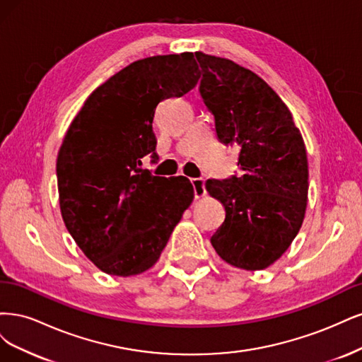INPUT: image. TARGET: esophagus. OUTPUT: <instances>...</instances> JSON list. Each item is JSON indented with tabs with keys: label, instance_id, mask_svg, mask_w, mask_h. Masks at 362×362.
<instances>
[{
	"label": "esophagus",
	"instance_id": "esophagus-1",
	"mask_svg": "<svg viewBox=\"0 0 362 362\" xmlns=\"http://www.w3.org/2000/svg\"><path fill=\"white\" fill-rule=\"evenodd\" d=\"M191 183H192L195 198H202V197L206 194L204 179H203V177H195V179H191Z\"/></svg>",
	"mask_w": 362,
	"mask_h": 362
}]
</instances>
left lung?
Masks as SVG:
<instances>
[{
    "label": "left lung",
    "mask_w": 362,
    "mask_h": 362,
    "mask_svg": "<svg viewBox=\"0 0 362 362\" xmlns=\"http://www.w3.org/2000/svg\"><path fill=\"white\" fill-rule=\"evenodd\" d=\"M195 58L203 74L198 91L214 114L218 139L239 147V176L206 182L226 207L211 242L227 263L264 269L281 257L304 221V139L286 103L260 76L227 58L202 51Z\"/></svg>",
    "instance_id": "8db88e82"
}]
</instances>
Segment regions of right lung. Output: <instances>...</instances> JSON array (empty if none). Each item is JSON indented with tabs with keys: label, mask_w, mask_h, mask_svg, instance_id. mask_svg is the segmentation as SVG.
<instances>
[{
	"label": "right lung",
	"mask_w": 362,
	"mask_h": 362,
	"mask_svg": "<svg viewBox=\"0 0 362 362\" xmlns=\"http://www.w3.org/2000/svg\"><path fill=\"white\" fill-rule=\"evenodd\" d=\"M192 52L155 55L122 69L86 100L63 139L57 182L64 224L100 271L129 276L153 266L194 198L188 177L153 176L158 105L192 90Z\"/></svg>",
	"instance_id": "1"
}]
</instances>
